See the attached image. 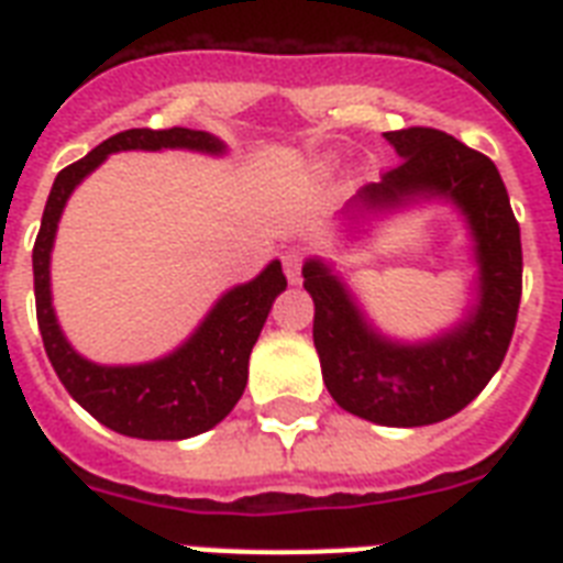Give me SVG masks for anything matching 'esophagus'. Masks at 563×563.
Segmentation results:
<instances>
[{
	"mask_svg": "<svg viewBox=\"0 0 563 563\" xmlns=\"http://www.w3.org/2000/svg\"><path fill=\"white\" fill-rule=\"evenodd\" d=\"M283 265H286V277L289 283H300V265H303V251L300 247H289L283 254Z\"/></svg>",
	"mask_w": 563,
	"mask_h": 563,
	"instance_id": "obj_1",
	"label": "esophagus"
}]
</instances>
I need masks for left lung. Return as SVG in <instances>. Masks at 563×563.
Returning <instances> with one entry per match:
<instances>
[{
	"mask_svg": "<svg viewBox=\"0 0 563 563\" xmlns=\"http://www.w3.org/2000/svg\"><path fill=\"white\" fill-rule=\"evenodd\" d=\"M400 163L362 187L353 210L383 212L420 198H446L467 219L479 265L476 307L429 342L376 333L356 298L321 260L303 265L316 300V339L327 391L344 411L383 427H427L453 418L506 360L523 291V247L506 184L485 154L435 128L388 131Z\"/></svg>",
	"mask_w": 563,
	"mask_h": 563,
	"instance_id": "obj_1",
	"label": "left lung"
}]
</instances>
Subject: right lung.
Segmentation results:
<instances>
[{
    "instance_id": "right-lung-1",
    "label": "right lung",
    "mask_w": 563,
    "mask_h": 563,
    "mask_svg": "<svg viewBox=\"0 0 563 563\" xmlns=\"http://www.w3.org/2000/svg\"><path fill=\"white\" fill-rule=\"evenodd\" d=\"M189 152L221 154L224 143L207 131L189 128H131L96 145L87 157L57 172L48 192L37 242H34V300L43 347L64 388L108 429L145 441H180L201 435L230 415L247 383V360L254 351L274 298L286 289L280 263L274 260L251 283L233 286L210 309L201 327L163 360L145 365H96L66 342L57 327L48 289V260L55 245L57 221L73 189L92 169H99L108 154L117 152Z\"/></svg>"
}]
</instances>
